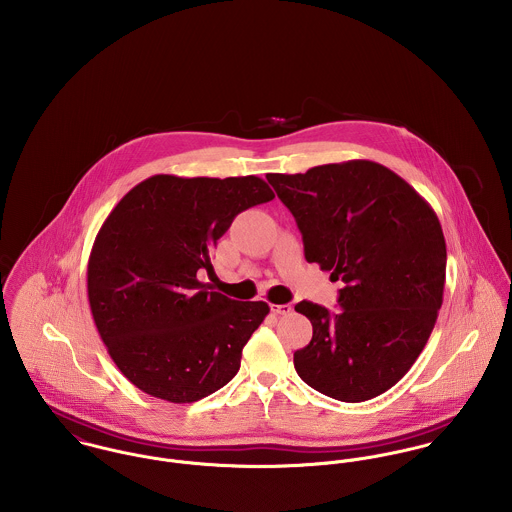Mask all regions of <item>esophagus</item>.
<instances>
[{
  "label": "esophagus",
  "instance_id": "esophagus-1",
  "mask_svg": "<svg viewBox=\"0 0 512 512\" xmlns=\"http://www.w3.org/2000/svg\"><path fill=\"white\" fill-rule=\"evenodd\" d=\"M270 309H272V313H276V315H290L293 311V307L290 303H282V305L272 303V305H270Z\"/></svg>",
  "mask_w": 512,
  "mask_h": 512
}]
</instances>
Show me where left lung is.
<instances>
[{
	"mask_svg": "<svg viewBox=\"0 0 512 512\" xmlns=\"http://www.w3.org/2000/svg\"><path fill=\"white\" fill-rule=\"evenodd\" d=\"M266 179L301 230L305 260L345 284L339 313L295 305L313 325L309 345L293 353L299 378L341 402L380 396L416 363L438 319L447 262L438 215L368 159Z\"/></svg>",
	"mask_w": 512,
	"mask_h": 512,
	"instance_id": "obj_1",
	"label": "left lung"
}]
</instances>
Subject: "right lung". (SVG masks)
Listing matches in <instances>:
<instances>
[{
	"instance_id": "obj_1",
	"label": "right lung",
	"mask_w": 512,
	"mask_h": 512,
	"mask_svg": "<svg viewBox=\"0 0 512 512\" xmlns=\"http://www.w3.org/2000/svg\"><path fill=\"white\" fill-rule=\"evenodd\" d=\"M276 195L256 175H153L100 226L88 258V301L120 372L153 398L197 402L240 368L270 313L266 301L209 292L201 274L234 217Z\"/></svg>"
}]
</instances>
